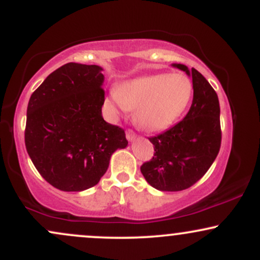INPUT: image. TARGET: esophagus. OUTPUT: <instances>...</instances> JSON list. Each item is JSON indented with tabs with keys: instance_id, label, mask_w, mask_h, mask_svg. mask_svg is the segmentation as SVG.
I'll use <instances>...</instances> for the list:
<instances>
[{
	"instance_id": "obj_1",
	"label": "esophagus",
	"mask_w": 260,
	"mask_h": 260,
	"mask_svg": "<svg viewBox=\"0 0 260 260\" xmlns=\"http://www.w3.org/2000/svg\"><path fill=\"white\" fill-rule=\"evenodd\" d=\"M126 138H127L128 142H134V140H136V138H137V134L134 133V131L128 129L126 132Z\"/></svg>"
}]
</instances>
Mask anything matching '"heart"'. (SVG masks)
<instances>
[{
    "label": "heart",
    "instance_id": "1",
    "mask_svg": "<svg viewBox=\"0 0 260 260\" xmlns=\"http://www.w3.org/2000/svg\"><path fill=\"white\" fill-rule=\"evenodd\" d=\"M193 96V83L183 73H157L122 83L106 103L113 112L136 109L134 120L143 129L157 132L183 115Z\"/></svg>",
    "mask_w": 260,
    "mask_h": 260
}]
</instances>
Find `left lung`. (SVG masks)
Listing matches in <instances>:
<instances>
[{
	"label": "left lung",
	"instance_id": "8db88e82",
	"mask_svg": "<svg viewBox=\"0 0 260 260\" xmlns=\"http://www.w3.org/2000/svg\"><path fill=\"white\" fill-rule=\"evenodd\" d=\"M192 77L193 101L183 120L149 140L154 156L140 166L151 187L178 192L198 182L216 159L221 145L220 105L217 94L198 71L174 63Z\"/></svg>",
	"mask_w": 260,
	"mask_h": 260
}]
</instances>
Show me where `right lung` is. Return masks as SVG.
Returning <instances> with one entry per match:
<instances>
[{
    "label": "right lung",
    "instance_id": "add662e5",
    "mask_svg": "<svg viewBox=\"0 0 260 260\" xmlns=\"http://www.w3.org/2000/svg\"><path fill=\"white\" fill-rule=\"evenodd\" d=\"M103 68L70 62L47 76L26 109L25 148L45 181L64 192L99 183L111 155L128 145L124 131L101 115Z\"/></svg>",
    "mask_w": 260,
    "mask_h": 260
}]
</instances>
